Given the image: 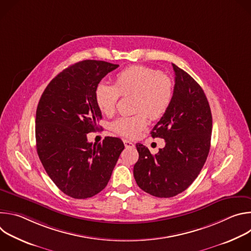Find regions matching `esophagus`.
<instances>
[{
	"mask_svg": "<svg viewBox=\"0 0 251 251\" xmlns=\"http://www.w3.org/2000/svg\"><path fill=\"white\" fill-rule=\"evenodd\" d=\"M123 142H124V145H125L126 148H132V147H134V143H133V142H131V141H129V140H123Z\"/></svg>",
	"mask_w": 251,
	"mask_h": 251,
	"instance_id": "34e87169",
	"label": "esophagus"
}]
</instances>
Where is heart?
I'll list each match as a JSON object with an SVG mask.
<instances>
[{"label": "heart", "instance_id": "heart-1", "mask_svg": "<svg viewBox=\"0 0 251 251\" xmlns=\"http://www.w3.org/2000/svg\"><path fill=\"white\" fill-rule=\"evenodd\" d=\"M134 94L133 116H123L115 120L111 128L123 137L135 138L148 124V117L159 119L163 117L174 98V83L171 77L159 70L145 65H131L115 76L114 85L99 82L94 91V98L99 110L112 115L120 95ZM147 113L145 114V112Z\"/></svg>", "mask_w": 251, "mask_h": 251}]
</instances>
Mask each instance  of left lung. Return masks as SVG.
Returning a JSON list of instances; mask_svg holds the SVG:
<instances>
[{
  "instance_id": "1",
  "label": "left lung",
  "mask_w": 251,
  "mask_h": 251,
  "mask_svg": "<svg viewBox=\"0 0 251 251\" xmlns=\"http://www.w3.org/2000/svg\"><path fill=\"white\" fill-rule=\"evenodd\" d=\"M175 71L174 98L170 108L151 131L166 141L155 155L136 144L139 159L134 177L144 192L172 198L187 190L202 169L210 148L212 118L206 96L200 84L182 68Z\"/></svg>"
}]
</instances>
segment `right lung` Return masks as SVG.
<instances>
[{
	"instance_id": "add662e5",
	"label": "right lung",
	"mask_w": 251,
	"mask_h": 251,
	"mask_svg": "<svg viewBox=\"0 0 251 251\" xmlns=\"http://www.w3.org/2000/svg\"><path fill=\"white\" fill-rule=\"evenodd\" d=\"M119 65L86 59L63 69L45 89L35 114L39 158L55 186L74 199H87L108 184L124 144L116 137L89 143L102 118L96 85Z\"/></svg>"
}]
</instances>
